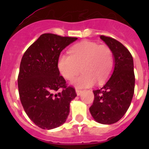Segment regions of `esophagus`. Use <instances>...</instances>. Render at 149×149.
<instances>
[{
    "label": "esophagus",
    "mask_w": 149,
    "mask_h": 149,
    "mask_svg": "<svg viewBox=\"0 0 149 149\" xmlns=\"http://www.w3.org/2000/svg\"><path fill=\"white\" fill-rule=\"evenodd\" d=\"M75 91H76V93H77V95H80L81 94V93H82V90H81V89H77V88H76Z\"/></svg>",
    "instance_id": "esophagus-1"
}]
</instances>
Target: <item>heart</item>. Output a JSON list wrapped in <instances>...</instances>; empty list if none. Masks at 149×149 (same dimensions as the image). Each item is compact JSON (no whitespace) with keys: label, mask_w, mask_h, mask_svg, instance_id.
Returning a JSON list of instances; mask_svg holds the SVG:
<instances>
[{"label":"heart","mask_w":149,"mask_h":149,"mask_svg":"<svg viewBox=\"0 0 149 149\" xmlns=\"http://www.w3.org/2000/svg\"><path fill=\"white\" fill-rule=\"evenodd\" d=\"M70 55L62 54L57 61L60 74L72 80L81 70L84 73L72 81L77 87H88L96 81L102 84L110 75L114 67L113 54L107 45H99L90 41H84L74 45Z\"/></svg>","instance_id":"heart-1"}]
</instances>
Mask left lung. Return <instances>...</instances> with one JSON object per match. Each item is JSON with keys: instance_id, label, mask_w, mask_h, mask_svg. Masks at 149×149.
<instances>
[{"instance_id": "obj_1", "label": "left lung", "mask_w": 149, "mask_h": 149, "mask_svg": "<svg viewBox=\"0 0 149 149\" xmlns=\"http://www.w3.org/2000/svg\"><path fill=\"white\" fill-rule=\"evenodd\" d=\"M100 38L113 52L114 68L103 87L93 91L94 101L89 112L98 123L111 125L122 119L131 105L135 86L134 60L119 41L105 36Z\"/></svg>"}]
</instances>
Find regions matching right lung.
Wrapping results in <instances>:
<instances>
[{"label":"right lung","instance_id":"1","mask_svg":"<svg viewBox=\"0 0 149 149\" xmlns=\"http://www.w3.org/2000/svg\"><path fill=\"white\" fill-rule=\"evenodd\" d=\"M77 39L44 33L22 56L18 77L21 102L30 120L41 128L62 125L69 114L70 102L77 96L57 68L61 51Z\"/></svg>","mask_w":149,"mask_h":149}]
</instances>
